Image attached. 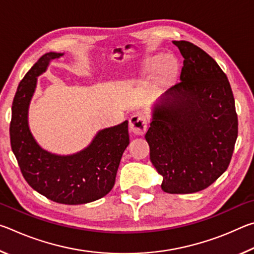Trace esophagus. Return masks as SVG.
Returning a JSON list of instances; mask_svg holds the SVG:
<instances>
[{"label":"esophagus","instance_id":"34e87169","mask_svg":"<svg viewBox=\"0 0 254 254\" xmlns=\"http://www.w3.org/2000/svg\"><path fill=\"white\" fill-rule=\"evenodd\" d=\"M130 128L137 135H143L147 131V120L141 113H135L130 119Z\"/></svg>","mask_w":254,"mask_h":254}]
</instances>
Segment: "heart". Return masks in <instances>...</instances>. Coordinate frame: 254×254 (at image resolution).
Masks as SVG:
<instances>
[{"label":"heart","instance_id":"heart-1","mask_svg":"<svg viewBox=\"0 0 254 254\" xmlns=\"http://www.w3.org/2000/svg\"><path fill=\"white\" fill-rule=\"evenodd\" d=\"M158 71L157 79L161 85L169 84L177 74V63L173 58L165 57L163 55H154L144 60L142 66L143 74H151Z\"/></svg>","mask_w":254,"mask_h":254}]
</instances>
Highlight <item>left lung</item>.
Segmentation results:
<instances>
[{"label": "left lung", "instance_id": "8db88e82", "mask_svg": "<svg viewBox=\"0 0 254 254\" xmlns=\"http://www.w3.org/2000/svg\"><path fill=\"white\" fill-rule=\"evenodd\" d=\"M184 57L180 83L152 109L145 140L169 194L210 186L230 165L238 137L231 85L217 63L188 41H173Z\"/></svg>", "mask_w": 254, "mask_h": 254}]
</instances>
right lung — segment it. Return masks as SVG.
<instances>
[{
	"label": "right lung",
	"instance_id": "1",
	"mask_svg": "<svg viewBox=\"0 0 254 254\" xmlns=\"http://www.w3.org/2000/svg\"><path fill=\"white\" fill-rule=\"evenodd\" d=\"M63 56L45 54L20 81L12 104L11 148L24 179L34 190L59 204H87L113 188L122 154L130 143L128 122L98 131L87 148L69 156L51 153L37 143L28 123L37 77L47 70L51 60Z\"/></svg>",
	"mask_w": 254,
	"mask_h": 254
}]
</instances>
